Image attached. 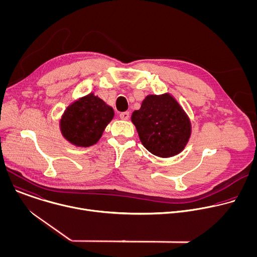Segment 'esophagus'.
I'll return each mask as SVG.
<instances>
[{"label": "esophagus", "mask_w": 257, "mask_h": 257, "mask_svg": "<svg viewBox=\"0 0 257 257\" xmlns=\"http://www.w3.org/2000/svg\"><path fill=\"white\" fill-rule=\"evenodd\" d=\"M129 117H130L129 112H123V113L120 114V118H121L122 120H128Z\"/></svg>", "instance_id": "34e87169"}]
</instances>
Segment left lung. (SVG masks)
I'll list each match as a JSON object with an SVG mask.
<instances>
[{
    "label": "left lung",
    "instance_id": "1",
    "mask_svg": "<svg viewBox=\"0 0 257 257\" xmlns=\"http://www.w3.org/2000/svg\"><path fill=\"white\" fill-rule=\"evenodd\" d=\"M131 121L144 148L160 158L180 154L191 135L188 116L170 93L146 96Z\"/></svg>",
    "mask_w": 257,
    "mask_h": 257
}]
</instances>
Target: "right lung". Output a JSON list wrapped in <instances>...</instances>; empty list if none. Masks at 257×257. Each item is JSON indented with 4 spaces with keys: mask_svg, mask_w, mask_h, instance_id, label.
<instances>
[{
    "mask_svg": "<svg viewBox=\"0 0 257 257\" xmlns=\"http://www.w3.org/2000/svg\"><path fill=\"white\" fill-rule=\"evenodd\" d=\"M114 115L111 106L98 96L89 93L65 109L60 120V129L70 143L88 148L99 140Z\"/></svg>",
    "mask_w": 257,
    "mask_h": 257,
    "instance_id": "obj_1",
    "label": "right lung"
}]
</instances>
